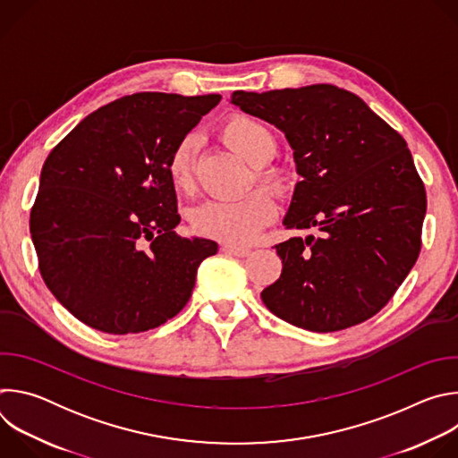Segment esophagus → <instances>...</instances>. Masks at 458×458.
<instances>
[{"instance_id":"1","label":"esophagus","mask_w":458,"mask_h":458,"mask_svg":"<svg viewBox=\"0 0 458 458\" xmlns=\"http://www.w3.org/2000/svg\"><path fill=\"white\" fill-rule=\"evenodd\" d=\"M223 250H225L226 253H230V255H235V257H248V255L251 253V250H250V248H246V246H239V244H232V242L223 244Z\"/></svg>"}]
</instances>
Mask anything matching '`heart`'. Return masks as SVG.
<instances>
[{"instance_id":"1","label":"heart","mask_w":458,"mask_h":458,"mask_svg":"<svg viewBox=\"0 0 458 458\" xmlns=\"http://www.w3.org/2000/svg\"><path fill=\"white\" fill-rule=\"evenodd\" d=\"M226 145L253 166L267 165L277 148L272 130L253 117L233 115L223 126ZM198 138L188 134L177 141L168 163L166 174L177 191H190L193 186ZM259 179L272 188H283L284 172L281 168H260ZM277 214L276 198L263 188L251 190L237 199L208 201L191 212V226L207 237L228 242L251 241L259 230L267 226Z\"/></svg>"}]
</instances>
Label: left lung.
Instances as JSON below:
<instances>
[{
    "mask_svg": "<svg viewBox=\"0 0 458 458\" xmlns=\"http://www.w3.org/2000/svg\"><path fill=\"white\" fill-rule=\"evenodd\" d=\"M279 128L293 150L286 228H318L276 246L281 277L260 293L302 330H346L380 311L420 251L426 190L404 138L359 96L335 85L232 94Z\"/></svg>",
    "mask_w": 458,
    "mask_h": 458,
    "instance_id": "8db88e82",
    "label": "left lung"
}]
</instances>
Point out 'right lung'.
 <instances>
[{"label": "right lung", "mask_w": 458, "mask_h": 458, "mask_svg": "<svg viewBox=\"0 0 458 458\" xmlns=\"http://www.w3.org/2000/svg\"><path fill=\"white\" fill-rule=\"evenodd\" d=\"M219 94L140 92L87 115L47 157L30 233L52 295L94 330L165 324L188 302L217 242L174 232L166 163Z\"/></svg>", "instance_id": "add662e5"}]
</instances>
